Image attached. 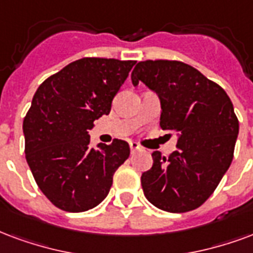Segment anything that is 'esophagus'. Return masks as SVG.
<instances>
[{"label":"esophagus","instance_id":"obj_1","mask_svg":"<svg viewBox=\"0 0 253 253\" xmlns=\"http://www.w3.org/2000/svg\"><path fill=\"white\" fill-rule=\"evenodd\" d=\"M130 149H131V153H135L136 150H141V146L136 142H130Z\"/></svg>","mask_w":253,"mask_h":253}]
</instances>
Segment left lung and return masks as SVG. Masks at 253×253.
<instances>
[{"label":"left lung","instance_id":"1","mask_svg":"<svg viewBox=\"0 0 253 253\" xmlns=\"http://www.w3.org/2000/svg\"><path fill=\"white\" fill-rule=\"evenodd\" d=\"M158 95L162 130L177 134V149L165 158L153 153L142 174L146 198L170 213L193 211L214 192L231 166L239 121L224 89L182 61H139L131 74Z\"/></svg>","mask_w":253,"mask_h":253}]
</instances>
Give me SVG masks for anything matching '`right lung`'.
<instances>
[{
    "mask_svg": "<svg viewBox=\"0 0 253 253\" xmlns=\"http://www.w3.org/2000/svg\"><path fill=\"white\" fill-rule=\"evenodd\" d=\"M134 64L84 57L37 88L22 125L25 155L39 188L55 207L85 212L107 197L130 147L121 139L92 147L88 131L93 121L110 114L112 99Z\"/></svg>",
    "mask_w": 253,
    "mask_h": 253,
    "instance_id": "add662e5",
    "label": "right lung"
}]
</instances>
